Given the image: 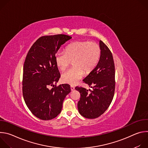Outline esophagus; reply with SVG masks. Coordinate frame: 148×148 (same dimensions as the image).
I'll list each match as a JSON object with an SVG mask.
<instances>
[{
  "instance_id": "esophagus-1",
  "label": "esophagus",
  "mask_w": 148,
  "mask_h": 148,
  "mask_svg": "<svg viewBox=\"0 0 148 148\" xmlns=\"http://www.w3.org/2000/svg\"><path fill=\"white\" fill-rule=\"evenodd\" d=\"M70 88H71V91H73V90L75 89V88H74V87L73 86H71Z\"/></svg>"
}]
</instances>
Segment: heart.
<instances>
[{"mask_svg":"<svg viewBox=\"0 0 148 148\" xmlns=\"http://www.w3.org/2000/svg\"><path fill=\"white\" fill-rule=\"evenodd\" d=\"M101 56V48L95 42L79 41L67 45L64 52L54 56L56 66L61 71L66 70L72 61L73 67L61 76L62 81L75 85L84 74L91 73L97 66Z\"/></svg>","mask_w":148,"mask_h":148,"instance_id":"heart-1","label":"heart"}]
</instances>
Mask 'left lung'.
<instances>
[{"mask_svg":"<svg viewBox=\"0 0 148 148\" xmlns=\"http://www.w3.org/2000/svg\"><path fill=\"white\" fill-rule=\"evenodd\" d=\"M101 56L95 68L83 79L93 90L76 87L80 93L78 102L79 114L88 119L99 117L106 111L113 99L115 87V64L111 51L101 40L99 41Z\"/></svg>","mask_w":148,"mask_h":148,"instance_id":"8db88e82","label":"left lung"}]
</instances>
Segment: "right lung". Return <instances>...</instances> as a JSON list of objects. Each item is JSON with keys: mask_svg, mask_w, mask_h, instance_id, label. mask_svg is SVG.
<instances>
[{"mask_svg": "<svg viewBox=\"0 0 148 148\" xmlns=\"http://www.w3.org/2000/svg\"><path fill=\"white\" fill-rule=\"evenodd\" d=\"M71 38L66 34L40 37L26 56L23 66V95L28 108L40 119L56 118L61 112L64 98L71 92L69 84L56 86L60 74L54 56ZM50 86L53 87L51 89H49Z\"/></svg>", "mask_w": 148, "mask_h": 148, "instance_id": "add662e5", "label": "right lung"}]
</instances>
